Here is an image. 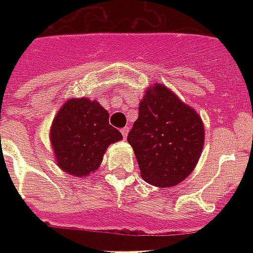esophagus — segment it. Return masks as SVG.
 Instances as JSON below:
<instances>
[{
    "label": "esophagus",
    "instance_id": "obj_1",
    "mask_svg": "<svg viewBox=\"0 0 253 253\" xmlns=\"http://www.w3.org/2000/svg\"><path fill=\"white\" fill-rule=\"evenodd\" d=\"M128 131H130V128H128V127H123L122 130H121V132H122L123 138H125V139L127 138V135H128Z\"/></svg>",
    "mask_w": 253,
    "mask_h": 253
}]
</instances>
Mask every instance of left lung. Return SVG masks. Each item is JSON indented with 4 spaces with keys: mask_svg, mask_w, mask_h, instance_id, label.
<instances>
[{
    "mask_svg": "<svg viewBox=\"0 0 253 253\" xmlns=\"http://www.w3.org/2000/svg\"><path fill=\"white\" fill-rule=\"evenodd\" d=\"M140 176L158 188L174 186L196 168L205 143L200 114L164 84L151 85L127 136Z\"/></svg>",
    "mask_w": 253,
    "mask_h": 253,
    "instance_id": "8db88e82",
    "label": "left lung"
}]
</instances>
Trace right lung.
I'll return each mask as SVG.
<instances>
[{
  "label": "right lung",
  "mask_w": 253,
  "mask_h": 253,
  "mask_svg": "<svg viewBox=\"0 0 253 253\" xmlns=\"http://www.w3.org/2000/svg\"><path fill=\"white\" fill-rule=\"evenodd\" d=\"M122 139V134L109 125L106 109L86 97L67 99L49 128L57 167L83 178L99 168L107 147Z\"/></svg>",
  "instance_id": "add662e5"
}]
</instances>
